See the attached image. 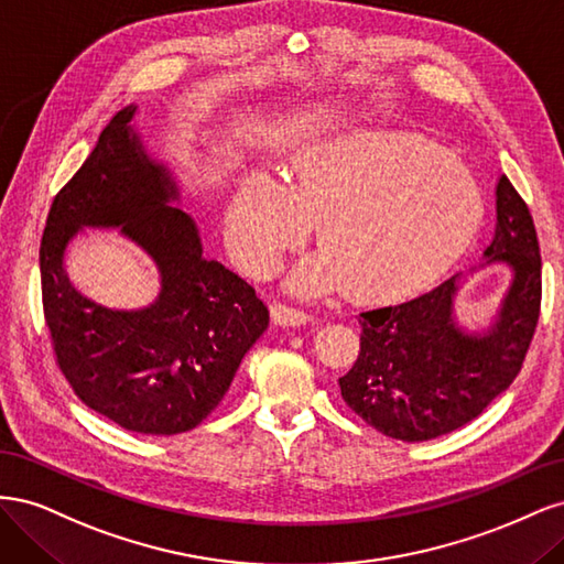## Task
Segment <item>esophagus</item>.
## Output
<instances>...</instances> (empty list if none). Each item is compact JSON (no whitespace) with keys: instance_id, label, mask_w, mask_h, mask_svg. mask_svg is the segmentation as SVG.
I'll use <instances>...</instances> for the list:
<instances>
[{"instance_id":"obj_1","label":"esophagus","mask_w":564,"mask_h":564,"mask_svg":"<svg viewBox=\"0 0 564 564\" xmlns=\"http://www.w3.org/2000/svg\"><path fill=\"white\" fill-rule=\"evenodd\" d=\"M270 315H272V322L280 324V327H301V324H308L315 319L313 315L292 308V305H284V303L272 305Z\"/></svg>"}]
</instances>
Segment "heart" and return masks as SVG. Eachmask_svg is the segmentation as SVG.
I'll return each instance as SVG.
<instances>
[{
	"label": "heart",
	"mask_w": 564,
	"mask_h": 564,
	"mask_svg": "<svg viewBox=\"0 0 564 564\" xmlns=\"http://www.w3.org/2000/svg\"><path fill=\"white\" fill-rule=\"evenodd\" d=\"M466 162L416 133L350 129L294 152L284 183L249 176L228 214L230 245L253 275L275 270L315 218L322 249L286 286L324 294L346 284L367 301L414 292L466 249L482 220Z\"/></svg>",
	"instance_id": "obj_1"
}]
</instances>
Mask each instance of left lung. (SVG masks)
<instances>
[{
  "label": "left lung",
  "mask_w": 564,
  "mask_h": 564,
  "mask_svg": "<svg viewBox=\"0 0 564 564\" xmlns=\"http://www.w3.org/2000/svg\"><path fill=\"white\" fill-rule=\"evenodd\" d=\"M485 263L513 272L487 329L458 322L454 275L412 301L360 315V355L340 395L373 431L402 442L447 435L480 416L516 381L541 311V253L532 214L506 176Z\"/></svg>",
  "instance_id": "8db88e82"
}]
</instances>
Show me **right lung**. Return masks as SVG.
<instances>
[{"instance_id":"obj_1","label":"right lung","mask_w":564,"mask_h":564,"mask_svg":"<svg viewBox=\"0 0 564 564\" xmlns=\"http://www.w3.org/2000/svg\"><path fill=\"white\" fill-rule=\"evenodd\" d=\"M133 115L127 106L110 119L51 204L42 303L56 362L84 404L133 433L178 435L226 398L270 315L251 284L204 259L195 220L174 207L178 185L145 152ZM84 227H119L156 261L155 304L112 312L76 292L62 261Z\"/></svg>"}]
</instances>
